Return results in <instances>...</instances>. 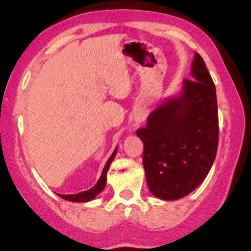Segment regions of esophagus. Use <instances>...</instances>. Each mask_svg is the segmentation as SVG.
<instances>
[{
  "instance_id": "esophagus-1",
  "label": "esophagus",
  "mask_w": 251,
  "mask_h": 251,
  "mask_svg": "<svg viewBox=\"0 0 251 251\" xmlns=\"http://www.w3.org/2000/svg\"><path fill=\"white\" fill-rule=\"evenodd\" d=\"M145 117H146L145 113H144V110H142V109L137 110V112L135 113V121L137 123H142L145 121Z\"/></svg>"
}]
</instances>
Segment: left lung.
Listing matches in <instances>:
<instances>
[{"instance_id":"8db88e82","label":"left lung","mask_w":251,"mask_h":251,"mask_svg":"<svg viewBox=\"0 0 251 251\" xmlns=\"http://www.w3.org/2000/svg\"><path fill=\"white\" fill-rule=\"evenodd\" d=\"M192 79L150 114L136 134L144 143L147 186L155 197L187 196L208 175L217 154L218 109L216 87L205 62L195 53Z\"/></svg>"}]
</instances>
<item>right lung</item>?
Returning a JSON list of instances; mask_svg holds the SVG:
<instances>
[{
    "instance_id": "right-lung-1",
    "label": "right lung",
    "mask_w": 251,
    "mask_h": 251,
    "mask_svg": "<svg viewBox=\"0 0 251 251\" xmlns=\"http://www.w3.org/2000/svg\"><path fill=\"white\" fill-rule=\"evenodd\" d=\"M116 152H117V147L115 148V151H113V154L110 155L108 160L106 161V165H105V167L103 169V172H101V175L100 177V179H99V181L96 182L94 187H92L91 189L85 190V192L78 193V194H74V195L57 194L58 196L63 198V199H65V201H73V202H87L90 201H93V199H94L100 193L103 192L104 188H105L106 179H107V172H108L109 166H110V164H112L113 159L115 158Z\"/></svg>"
}]
</instances>
